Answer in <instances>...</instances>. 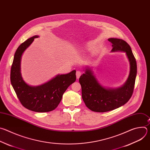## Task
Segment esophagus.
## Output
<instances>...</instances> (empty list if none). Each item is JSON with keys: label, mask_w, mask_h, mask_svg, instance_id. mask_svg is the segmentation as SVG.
Masks as SVG:
<instances>
[{"label": "esophagus", "mask_w": 150, "mask_h": 150, "mask_svg": "<svg viewBox=\"0 0 150 150\" xmlns=\"http://www.w3.org/2000/svg\"><path fill=\"white\" fill-rule=\"evenodd\" d=\"M81 75V72L79 71H77L76 72V78L78 79L80 77V76Z\"/></svg>", "instance_id": "1"}]
</instances>
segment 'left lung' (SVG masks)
Here are the masks:
<instances>
[{
  "label": "left lung",
  "mask_w": 150,
  "mask_h": 150,
  "mask_svg": "<svg viewBox=\"0 0 150 150\" xmlns=\"http://www.w3.org/2000/svg\"><path fill=\"white\" fill-rule=\"evenodd\" d=\"M112 43L111 52H123L126 54L130 65V71L125 83L118 88H106L100 83L91 68L85 67L79 79L81 85L82 98L87 108L96 112H106L115 110L126 104L131 98L137 73L135 58L130 46L120 38L108 39Z\"/></svg>",
  "instance_id": "8db88e82"
}]
</instances>
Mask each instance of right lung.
I'll use <instances>...</instances> for the list:
<instances>
[{
    "label": "right lung",
    "mask_w": 150,
    "mask_h": 150,
    "mask_svg": "<svg viewBox=\"0 0 150 150\" xmlns=\"http://www.w3.org/2000/svg\"><path fill=\"white\" fill-rule=\"evenodd\" d=\"M38 37L34 35L27 39L18 47L11 67V82L19 100L26 109L35 112H48L57 108L63 93L76 81V71L57 75L38 86L27 83L21 73V57L34 38Z\"/></svg>",
    "instance_id": "1"
}]
</instances>
